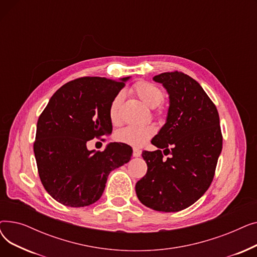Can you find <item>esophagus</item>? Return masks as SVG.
<instances>
[{"label":"esophagus","mask_w":257,"mask_h":257,"mask_svg":"<svg viewBox=\"0 0 257 257\" xmlns=\"http://www.w3.org/2000/svg\"><path fill=\"white\" fill-rule=\"evenodd\" d=\"M142 154V151L140 149H138V148H133V156L134 157H139L141 156Z\"/></svg>","instance_id":"1"}]
</instances>
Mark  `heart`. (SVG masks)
<instances>
[{"label": "heart", "mask_w": 257, "mask_h": 257, "mask_svg": "<svg viewBox=\"0 0 257 257\" xmlns=\"http://www.w3.org/2000/svg\"><path fill=\"white\" fill-rule=\"evenodd\" d=\"M133 91L148 106L155 107L164 101L165 92L159 86L148 81H141L133 86ZM124 100V92L119 91L115 94L109 105V118L113 124H118L120 120L119 109ZM157 113H163V109H158ZM156 132L154 125H129L119 129L115 133V140L133 147H142L149 141Z\"/></svg>", "instance_id": "obj_1"}]
</instances>
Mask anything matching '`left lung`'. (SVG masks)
Here are the masks:
<instances>
[{
  "mask_svg": "<svg viewBox=\"0 0 257 257\" xmlns=\"http://www.w3.org/2000/svg\"><path fill=\"white\" fill-rule=\"evenodd\" d=\"M167 88V123L151 141L156 151H143L148 167L137 182L142 203L164 212L194 204L210 186L222 151L223 137L217 107L195 79L174 71L155 76ZM170 155L163 160V154Z\"/></svg>",
  "mask_w": 257,
  "mask_h": 257,
  "instance_id": "obj_1",
  "label": "left lung"
}]
</instances>
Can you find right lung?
Segmentation results:
<instances>
[{
	"instance_id": "obj_1",
	"label": "right lung",
	"mask_w": 257,
	"mask_h": 257,
	"mask_svg": "<svg viewBox=\"0 0 257 257\" xmlns=\"http://www.w3.org/2000/svg\"><path fill=\"white\" fill-rule=\"evenodd\" d=\"M81 77L62 85L37 120L33 145L45 190L59 203L88 206L98 201L109 173L127 164L132 148L111 143L102 152L86 143L112 131L109 105L126 81Z\"/></svg>"
}]
</instances>
